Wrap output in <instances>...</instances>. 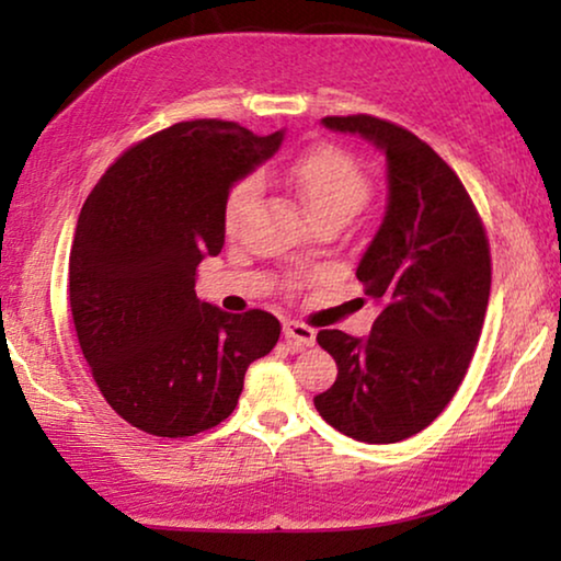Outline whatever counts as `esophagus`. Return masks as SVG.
Here are the masks:
<instances>
[{
  "label": "esophagus",
  "mask_w": 561,
  "mask_h": 561,
  "mask_svg": "<svg viewBox=\"0 0 561 561\" xmlns=\"http://www.w3.org/2000/svg\"><path fill=\"white\" fill-rule=\"evenodd\" d=\"M283 334H286L288 342L304 344V347H311L317 342V332L309 324H304V321H286L283 324Z\"/></svg>",
  "instance_id": "esophagus-1"
}]
</instances>
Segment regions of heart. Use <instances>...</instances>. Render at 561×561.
I'll use <instances>...</instances> for the list:
<instances>
[{
    "label": "heart",
    "mask_w": 561,
    "mask_h": 561,
    "mask_svg": "<svg viewBox=\"0 0 561 561\" xmlns=\"http://www.w3.org/2000/svg\"><path fill=\"white\" fill-rule=\"evenodd\" d=\"M288 183L301 198L311 219L321 221H347L370 202L373 183L365 168L350 156L347 150L334 145H319L304 152L288 165ZM263 194V181L257 175H244L229 188L225 202V229L237 234L255 209ZM304 283V275H288L286 288L294 290Z\"/></svg>",
    "instance_id": "1"
}]
</instances>
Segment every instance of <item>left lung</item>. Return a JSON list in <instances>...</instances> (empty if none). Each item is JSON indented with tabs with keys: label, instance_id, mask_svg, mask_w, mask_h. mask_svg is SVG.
<instances>
[{
	"label": "left lung",
	"instance_id": "left-lung-1",
	"mask_svg": "<svg viewBox=\"0 0 561 561\" xmlns=\"http://www.w3.org/2000/svg\"><path fill=\"white\" fill-rule=\"evenodd\" d=\"M321 122L386 152L388 211L357 265L380 313L367 340L317 334L340 373L313 405L352 439L393 444L432 424L462 386L490 298L488 234L457 173L409 129L370 114Z\"/></svg>",
	"mask_w": 561,
	"mask_h": 561
}]
</instances>
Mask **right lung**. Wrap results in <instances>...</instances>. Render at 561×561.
Returning a JSON list of instances; mask_svg holds the SVG:
<instances>
[{
  "instance_id": "obj_1",
  "label": "right lung",
  "mask_w": 561,
  "mask_h": 561,
  "mask_svg": "<svg viewBox=\"0 0 561 561\" xmlns=\"http://www.w3.org/2000/svg\"><path fill=\"white\" fill-rule=\"evenodd\" d=\"M283 129L191 119L122 152L91 191L68 257L76 336L106 403L152 436H194L234 411L250 363L280 336L273 313L196 298V267L225 248L229 188Z\"/></svg>"
}]
</instances>
